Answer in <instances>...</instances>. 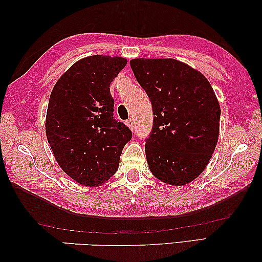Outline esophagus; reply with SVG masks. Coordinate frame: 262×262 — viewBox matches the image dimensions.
Listing matches in <instances>:
<instances>
[{
	"label": "esophagus",
	"mask_w": 262,
	"mask_h": 262,
	"mask_svg": "<svg viewBox=\"0 0 262 262\" xmlns=\"http://www.w3.org/2000/svg\"><path fill=\"white\" fill-rule=\"evenodd\" d=\"M125 124H126V126L130 128L131 131H134L135 130V123H134V121H132V119L130 118V119H127V121L125 122Z\"/></svg>",
	"instance_id": "esophagus-1"
}]
</instances>
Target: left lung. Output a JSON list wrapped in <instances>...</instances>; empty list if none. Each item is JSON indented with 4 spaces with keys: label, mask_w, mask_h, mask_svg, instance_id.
Returning <instances> with one entry per match:
<instances>
[{
    "label": "left lung",
    "mask_w": 262,
    "mask_h": 262,
    "mask_svg": "<svg viewBox=\"0 0 262 262\" xmlns=\"http://www.w3.org/2000/svg\"><path fill=\"white\" fill-rule=\"evenodd\" d=\"M152 102L153 128L145 145L149 170L169 186H184L209 164L220 136L221 105L208 79L177 59H132Z\"/></svg>",
    "instance_id": "8db88e82"
}]
</instances>
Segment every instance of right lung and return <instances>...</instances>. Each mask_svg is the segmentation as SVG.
<instances>
[{"mask_svg": "<svg viewBox=\"0 0 262 262\" xmlns=\"http://www.w3.org/2000/svg\"><path fill=\"white\" fill-rule=\"evenodd\" d=\"M127 60L91 55L60 76L51 93L45 132L55 161L75 182L100 187L116 173L132 134L114 118L110 83Z\"/></svg>", "mask_w": 262, "mask_h": 262, "instance_id": "right-lung-1", "label": "right lung"}]
</instances>
